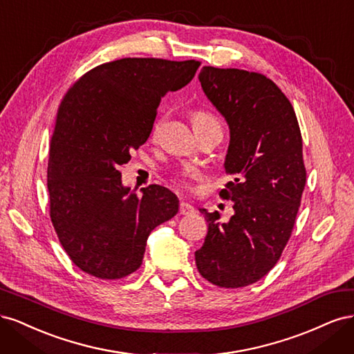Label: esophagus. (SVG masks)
I'll list each match as a JSON object with an SVG mask.
<instances>
[{
  "mask_svg": "<svg viewBox=\"0 0 354 354\" xmlns=\"http://www.w3.org/2000/svg\"><path fill=\"white\" fill-rule=\"evenodd\" d=\"M178 212L181 214V216H192V214L195 212V208L192 207L189 202H181V203H180V209H178Z\"/></svg>",
  "mask_w": 354,
  "mask_h": 354,
  "instance_id": "1",
  "label": "esophagus"
}]
</instances>
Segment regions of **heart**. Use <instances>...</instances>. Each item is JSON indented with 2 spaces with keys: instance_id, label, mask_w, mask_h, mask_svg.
<instances>
[{
  "instance_id": "heart-1",
  "label": "heart",
  "mask_w": 354,
  "mask_h": 354,
  "mask_svg": "<svg viewBox=\"0 0 354 354\" xmlns=\"http://www.w3.org/2000/svg\"><path fill=\"white\" fill-rule=\"evenodd\" d=\"M211 121H217V120H216V118H214L211 113H208V112L199 111V112H195V115H194V124L211 122ZM158 130H159V122H156V124H155V127H153V134H156V131H158ZM177 180H178V181H181V183H183V181L186 180V174L177 176Z\"/></svg>"
}]
</instances>
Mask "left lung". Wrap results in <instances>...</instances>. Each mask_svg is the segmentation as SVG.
<instances>
[{"label":"left lung","instance_id":"left-lung-1","mask_svg":"<svg viewBox=\"0 0 354 354\" xmlns=\"http://www.w3.org/2000/svg\"><path fill=\"white\" fill-rule=\"evenodd\" d=\"M203 93L229 124L223 199L234 214L201 208L208 233L195 252L202 277L221 288L248 286L269 273L286 246L306 186L303 140L291 102L261 73L203 66Z\"/></svg>","mask_w":354,"mask_h":354}]
</instances>
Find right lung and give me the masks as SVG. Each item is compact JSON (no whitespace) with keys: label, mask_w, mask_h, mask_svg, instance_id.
Returning <instances> with one entry per match:
<instances>
[{"label":"right lung","mask_w":354,"mask_h":354,"mask_svg":"<svg viewBox=\"0 0 354 354\" xmlns=\"http://www.w3.org/2000/svg\"><path fill=\"white\" fill-rule=\"evenodd\" d=\"M201 62L125 57L84 73L63 97L50 142V218L75 266L106 281L142 266L151 232L178 212L159 185L122 186L120 167L151 136L160 99L194 80Z\"/></svg>","instance_id":"right-lung-1"}]
</instances>
